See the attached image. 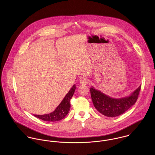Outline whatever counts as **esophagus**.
Here are the masks:
<instances>
[{"instance_id": "obj_1", "label": "esophagus", "mask_w": 155, "mask_h": 155, "mask_svg": "<svg viewBox=\"0 0 155 155\" xmlns=\"http://www.w3.org/2000/svg\"><path fill=\"white\" fill-rule=\"evenodd\" d=\"M80 84L82 85H87L88 84V79L85 77L81 78L80 79Z\"/></svg>"}]
</instances>
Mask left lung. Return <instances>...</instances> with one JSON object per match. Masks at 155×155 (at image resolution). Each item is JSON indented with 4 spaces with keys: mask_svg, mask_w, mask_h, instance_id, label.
I'll return each mask as SVG.
<instances>
[{
    "mask_svg": "<svg viewBox=\"0 0 155 155\" xmlns=\"http://www.w3.org/2000/svg\"><path fill=\"white\" fill-rule=\"evenodd\" d=\"M141 86L129 97L115 99L105 95L93 87L90 89L91 98L95 108L103 115L116 117L128 110L137 101Z\"/></svg>",
    "mask_w": 155,
    "mask_h": 155,
    "instance_id": "1",
    "label": "left lung"
}]
</instances>
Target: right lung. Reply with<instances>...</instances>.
<instances>
[{
	"mask_svg": "<svg viewBox=\"0 0 155 155\" xmlns=\"http://www.w3.org/2000/svg\"><path fill=\"white\" fill-rule=\"evenodd\" d=\"M76 86L74 85L72 88L70 89L68 92L66 94L64 99L62 100L59 106L56 108V109L53 112L46 114L43 115H37L33 114L35 117L42 119L45 121L48 122H55L58 121L63 118L68 114L70 109V100L74 94Z\"/></svg>",
	"mask_w": 155,
	"mask_h": 155,
	"instance_id": "right-lung-1",
	"label": "right lung"
}]
</instances>
